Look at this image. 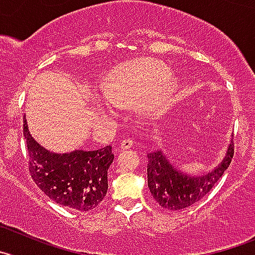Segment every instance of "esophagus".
Here are the masks:
<instances>
[{"instance_id":"obj_1","label":"esophagus","mask_w":255,"mask_h":255,"mask_svg":"<svg viewBox=\"0 0 255 255\" xmlns=\"http://www.w3.org/2000/svg\"><path fill=\"white\" fill-rule=\"evenodd\" d=\"M132 145H134V141H132L131 139H124L123 141H121V149L123 150H128L130 149V147H132Z\"/></svg>"}]
</instances>
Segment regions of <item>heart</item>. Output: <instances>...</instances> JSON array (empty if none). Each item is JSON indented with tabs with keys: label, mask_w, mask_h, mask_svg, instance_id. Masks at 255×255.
<instances>
[{
	"label": "heart",
	"mask_w": 255,
	"mask_h": 255,
	"mask_svg": "<svg viewBox=\"0 0 255 255\" xmlns=\"http://www.w3.org/2000/svg\"><path fill=\"white\" fill-rule=\"evenodd\" d=\"M179 89L178 77L170 67L155 59H136L115 67L103 86L104 100L95 105L98 115L106 118L114 114V105L139 106L154 113L173 100Z\"/></svg>",
	"instance_id": "b5f03b06"
}]
</instances>
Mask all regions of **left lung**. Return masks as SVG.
I'll use <instances>...</instances> for the list:
<instances>
[{"instance_id":"1","label":"left lung","mask_w":255,"mask_h":255,"mask_svg":"<svg viewBox=\"0 0 255 255\" xmlns=\"http://www.w3.org/2000/svg\"><path fill=\"white\" fill-rule=\"evenodd\" d=\"M234 146L230 141L225 156L213 170L189 174L179 170L162 150L147 152V188L156 203L169 210L189 208L204 198L230 165Z\"/></svg>"}]
</instances>
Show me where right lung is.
Listing matches in <instances>:
<instances>
[{
    "mask_svg": "<svg viewBox=\"0 0 255 255\" xmlns=\"http://www.w3.org/2000/svg\"><path fill=\"white\" fill-rule=\"evenodd\" d=\"M28 169L38 188L55 203L79 212L95 209L108 191V170L114 160L111 146L94 151L53 152L38 144L23 120Z\"/></svg>",
    "mask_w": 255,
    "mask_h": 255,
    "instance_id": "right-lung-1",
    "label": "right lung"
}]
</instances>
